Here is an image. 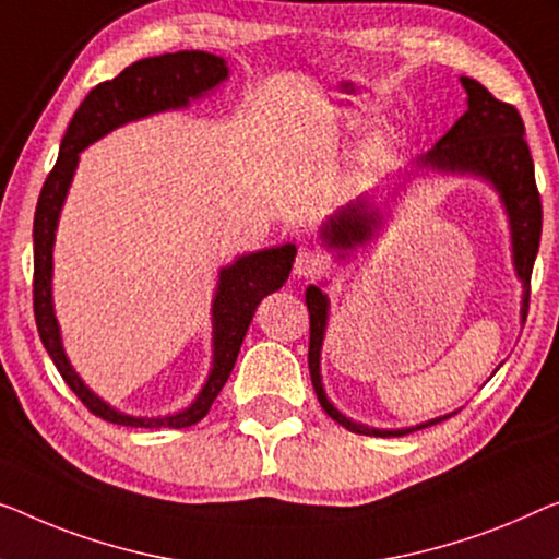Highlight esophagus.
Here are the masks:
<instances>
[{
	"label": "esophagus",
	"instance_id": "34e87169",
	"mask_svg": "<svg viewBox=\"0 0 559 559\" xmlns=\"http://www.w3.org/2000/svg\"><path fill=\"white\" fill-rule=\"evenodd\" d=\"M326 271V261H323L321 253L316 251H301L296 255L294 263V273L298 278H316Z\"/></svg>",
	"mask_w": 559,
	"mask_h": 559
}]
</instances>
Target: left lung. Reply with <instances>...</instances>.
<instances>
[{
	"label": "left lung",
	"mask_w": 559,
	"mask_h": 559,
	"mask_svg": "<svg viewBox=\"0 0 559 559\" xmlns=\"http://www.w3.org/2000/svg\"><path fill=\"white\" fill-rule=\"evenodd\" d=\"M466 90V112L452 124L439 143L429 153L419 155L414 160V168L437 170L444 175H472L481 178L497 190L502 207L510 221L512 238V263L514 273L522 281V308L520 319L524 323L530 308V278L532 265L539 251V233H543V203H539L535 165H532L530 147L524 143V122L520 112L512 105L499 103L485 85H479L472 78H460ZM412 175V173H409ZM396 193V188H394ZM391 193V198H394ZM384 226V213L379 205H373V198H359L356 203H348L333 213L321 228L323 248L336 253L338 261L352 255L356 248L366 246L371 238L379 236ZM308 319H311V338H308V371H311L313 391L333 421L346 427L354 435L366 437H404L412 431L435 427V424L449 419L456 414H444L437 419L421 421L416 427L402 429H373L348 419L341 414L331 399L323 391L321 381V346L326 338L329 326V296L321 286L306 288Z\"/></svg>",
	"instance_id": "obj_1"
}]
</instances>
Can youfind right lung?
<instances>
[{
    "label": "right lung",
    "instance_id": "add662e5",
    "mask_svg": "<svg viewBox=\"0 0 559 559\" xmlns=\"http://www.w3.org/2000/svg\"><path fill=\"white\" fill-rule=\"evenodd\" d=\"M228 80V64L223 57L186 49V52H168L160 57H145L135 64L124 67L115 80H107L82 99L74 118L67 128L60 157L52 173L47 175L45 186L37 200L35 211V319L41 344L49 359L62 373L64 384L70 386L82 404L99 419L122 424V427H193L211 412L215 396L226 386L233 366H236L240 344L248 326H251L255 306L263 296L278 290L288 281L290 265L296 258V246L283 243L276 248H263L255 253H243L218 273V288L213 298V361L203 389L198 391L193 404L182 412L168 416H132L122 414L99 399L80 373L74 371L62 346L60 323L55 316L52 301V251L55 233L60 223V213L78 170L80 153L107 132L120 128L124 122L143 120L147 115L188 107L190 99H200Z\"/></svg>",
    "mask_w": 559,
    "mask_h": 559
}]
</instances>
